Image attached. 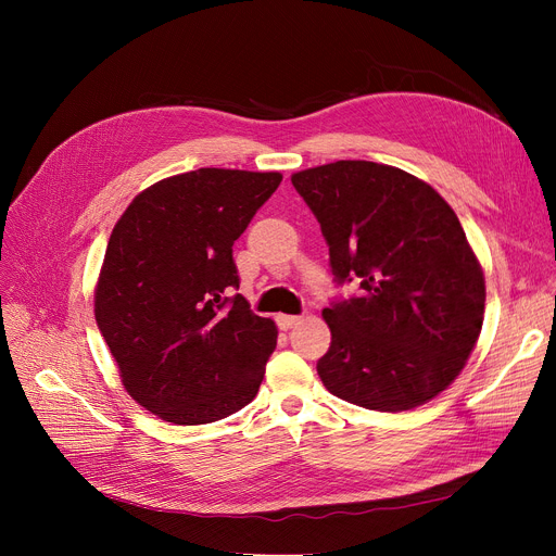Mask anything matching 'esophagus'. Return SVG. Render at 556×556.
Instances as JSON below:
<instances>
[{"instance_id": "34e87169", "label": "esophagus", "mask_w": 556, "mask_h": 556, "mask_svg": "<svg viewBox=\"0 0 556 556\" xmlns=\"http://www.w3.org/2000/svg\"><path fill=\"white\" fill-rule=\"evenodd\" d=\"M300 315H277V325H279V329H283V331H288V329H293L295 325H300Z\"/></svg>"}]
</instances>
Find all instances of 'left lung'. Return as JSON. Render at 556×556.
I'll list each match as a JSON object with an SVG mask.
<instances>
[{
  "label": "left lung",
  "mask_w": 556,
  "mask_h": 556,
  "mask_svg": "<svg viewBox=\"0 0 556 556\" xmlns=\"http://www.w3.org/2000/svg\"><path fill=\"white\" fill-rule=\"evenodd\" d=\"M323 227L336 283L361 293L323 311L325 388L378 413L417 407L446 390L484 319V275L451 204L401 168L340 160L295 173Z\"/></svg>",
  "instance_id": "left-lung-1"
}]
</instances>
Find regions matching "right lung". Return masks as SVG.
<instances>
[{"label": "right lung", "mask_w": 556, "mask_h": 556, "mask_svg": "<svg viewBox=\"0 0 556 556\" xmlns=\"http://www.w3.org/2000/svg\"><path fill=\"white\" fill-rule=\"evenodd\" d=\"M281 173L198 168L141 191L116 220L94 293L99 331L128 394L178 426L239 413L277 346L237 293L231 245Z\"/></svg>", "instance_id": "1"}]
</instances>
